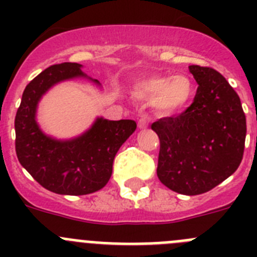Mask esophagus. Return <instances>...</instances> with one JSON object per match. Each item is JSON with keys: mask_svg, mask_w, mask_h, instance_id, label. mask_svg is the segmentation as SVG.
Here are the masks:
<instances>
[{"mask_svg": "<svg viewBox=\"0 0 257 257\" xmlns=\"http://www.w3.org/2000/svg\"><path fill=\"white\" fill-rule=\"evenodd\" d=\"M147 126H148V118L147 117L140 118L139 122H138V127H139V128H145Z\"/></svg>", "mask_w": 257, "mask_h": 257, "instance_id": "esophagus-1", "label": "esophagus"}]
</instances>
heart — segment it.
Listing matches in <instances>:
<instances>
[{
	"instance_id": "b5f03b06",
	"label": "heart",
	"mask_w": 257,
	"mask_h": 257,
	"mask_svg": "<svg viewBox=\"0 0 257 257\" xmlns=\"http://www.w3.org/2000/svg\"><path fill=\"white\" fill-rule=\"evenodd\" d=\"M136 94L153 99V104L166 114L179 112L187 105L193 95V83L187 76L156 74L136 85Z\"/></svg>"
}]
</instances>
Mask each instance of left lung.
I'll return each mask as SVG.
<instances>
[{
  "instance_id": "obj_1",
  "label": "left lung",
  "mask_w": 257,
  "mask_h": 257,
  "mask_svg": "<svg viewBox=\"0 0 257 257\" xmlns=\"http://www.w3.org/2000/svg\"><path fill=\"white\" fill-rule=\"evenodd\" d=\"M198 83L192 104L178 117L152 123L160 138L157 175L180 194H202L228 179L242 162L246 115L234 88L210 67L190 65Z\"/></svg>"
}]
</instances>
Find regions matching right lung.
<instances>
[{
	"mask_svg": "<svg viewBox=\"0 0 257 257\" xmlns=\"http://www.w3.org/2000/svg\"><path fill=\"white\" fill-rule=\"evenodd\" d=\"M81 67L61 63L41 72L27 85L15 115V151L20 165L40 185L56 194L83 196L105 187L115 153L136 128L131 119L99 118L87 133L69 142L42 134L35 119L40 97L54 83L85 76Z\"/></svg>",
	"mask_w": 257,
	"mask_h": 257,
	"instance_id": "obj_1",
	"label": "right lung"
}]
</instances>
